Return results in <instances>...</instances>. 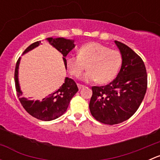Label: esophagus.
I'll return each instance as SVG.
<instances>
[{
    "instance_id": "34e87169",
    "label": "esophagus",
    "mask_w": 160,
    "mask_h": 160,
    "mask_svg": "<svg viewBox=\"0 0 160 160\" xmlns=\"http://www.w3.org/2000/svg\"><path fill=\"white\" fill-rule=\"evenodd\" d=\"M77 87H78V88L79 89H81V88H84V85H83V84H80V83H77Z\"/></svg>"
}]
</instances>
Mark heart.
I'll return each instance as SVG.
<instances>
[{"label": "heart", "instance_id": "b5f03b06", "mask_svg": "<svg viewBox=\"0 0 160 160\" xmlns=\"http://www.w3.org/2000/svg\"><path fill=\"white\" fill-rule=\"evenodd\" d=\"M122 61V54L118 50L98 42H88L79 48L77 56H67L66 65L72 77H79L87 65L88 70L82 79L86 82L98 80L99 83L105 84L116 77Z\"/></svg>", "mask_w": 160, "mask_h": 160}]
</instances>
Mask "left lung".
<instances>
[{
	"instance_id": "obj_1",
	"label": "left lung",
	"mask_w": 160,
	"mask_h": 160,
	"mask_svg": "<svg viewBox=\"0 0 160 160\" xmlns=\"http://www.w3.org/2000/svg\"><path fill=\"white\" fill-rule=\"evenodd\" d=\"M122 64L116 78L101 87H92L89 108L92 116L105 125L128 120L138 110L147 89V72L142 58L124 43L114 41Z\"/></svg>"
}]
</instances>
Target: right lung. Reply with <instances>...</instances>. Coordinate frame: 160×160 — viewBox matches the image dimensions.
I'll return each mask as SVG.
<instances>
[{
  "mask_svg": "<svg viewBox=\"0 0 160 160\" xmlns=\"http://www.w3.org/2000/svg\"><path fill=\"white\" fill-rule=\"evenodd\" d=\"M46 40L49 42L50 45H52L53 47L56 48L58 51L62 53L63 56L62 58H63L64 64L67 68L66 56L75 46L73 40L66 39L64 38H46ZM39 44H41V41L35 42L31 44L24 51L23 54L38 46ZM20 59L21 58L19 57L16 62L15 70H14V83H15L17 96L19 98V101L25 110L35 118L45 121V122L54 120V119L60 117L67 111L70 100L78 91L77 83L71 78L66 77L65 82L59 89L56 90L54 93L48 95V97L46 98H43L41 101H29V100H27L26 98H22V92L20 90L18 79Z\"/></svg>",
  "mask_w": 160,
  "mask_h": 160,
  "instance_id": "obj_1",
  "label": "right lung"
}]
</instances>
